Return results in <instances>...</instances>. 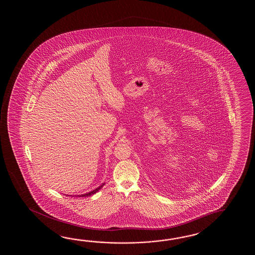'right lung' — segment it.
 Returning <instances> with one entry per match:
<instances>
[{
  "mask_svg": "<svg viewBox=\"0 0 255 255\" xmlns=\"http://www.w3.org/2000/svg\"><path fill=\"white\" fill-rule=\"evenodd\" d=\"M104 185H105V183H103V184L101 185V186H99V187L97 188L96 190H92V191H90V192H88V193H86V194H83V195L78 196H79V197H87V196L93 195V194H95L96 192H98V190H100V189L103 187Z\"/></svg>",
  "mask_w": 255,
  "mask_h": 255,
  "instance_id": "obj_1",
  "label": "right lung"
}]
</instances>
